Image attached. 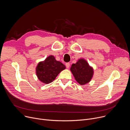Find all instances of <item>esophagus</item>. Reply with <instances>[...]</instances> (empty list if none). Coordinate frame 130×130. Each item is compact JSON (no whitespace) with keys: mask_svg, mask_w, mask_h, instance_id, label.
Here are the masks:
<instances>
[{"mask_svg":"<svg viewBox=\"0 0 130 130\" xmlns=\"http://www.w3.org/2000/svg\"><path fill=\"white\" fill-rule=\"evenodd\" d=\"M66 66L67 68H69V67L70 66V63H66Z\"/></svg>","mask_w":130,"mask_h":130,"instance_id":"obj_1","label":"esophagus"}]
</instances>
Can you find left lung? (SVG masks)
<instances>
[{"label":"left lung","mask_w":130,"mask_h":130,"mask_svg":"<svg viewBox=\"0 0 130 130\" xmlns=\"http://www.w3.org/2000/svg\"><path fill=\"white\" fill-rule=\"evenodd\" d=\"M70 71L77 82L81 85L89 83L94 75V69L84 59H80L72 64Z\"/></svg>","instance_id":"1"}]
</instances>
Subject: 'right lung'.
<instances>
[{
	"instance_id": "add662e5",
	"label": "right lung",
	"mask_w": 130,
	"mask_h": 130,
	"mask_svg": "<svg viewBox=\"0 0 130 130\" xmlns=\"http://www.w3.org/2000/svg\"><path fill=\"white\" fill-rule=\"evenodd\" d=\"M66 68L65 66L49 55L44 61L39 63L36 67L38 79L44 84H49L55 80L59 74Z\"/></svg>"
}]
</instances>
